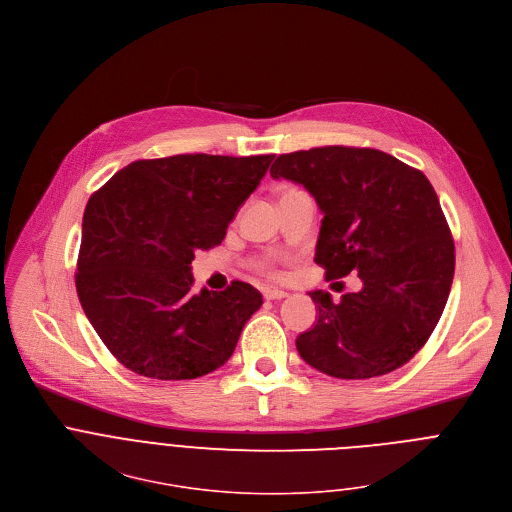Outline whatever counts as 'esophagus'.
Listing matches in <instances>:
<instances>
[{
	"label": "esophagus",
	"mask_w": 512,
	"mask_h": 512,
	"mask_svg": "<svg viewBox=\"0 0 512 512\" xmlns=\"http://www.w3.org/2000/svg\"><path fill=\"white\" fill-rule=\"evenodd\" d=\"M263 297L269 299V301L285 299V297H287V291H281V289H265V291H263Z\"/></svg>",
	"instance_id": "esophagus-1"
}]
</instances>
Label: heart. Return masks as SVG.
<instances>
[{
	"label": "heart",
	"mask_w": 512,
	"mask_h": 512,
	"mask_svg": "<svg viewBox=\"0 0 512 512\" xmlns=\"http://www.w3.org/2000/svg\"><path fill=\"white\" fill-rule=\"evenodd\" d=\"M255 269L269 275V277H277L279 275V269H277V263L273 257H261L255 261Z\"/></svg>",
	"instance_id": "b5f03b06"
}]
</instances>
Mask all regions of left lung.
<instances>
[{"mask_svg": "<svg viewBox=\"0 0 512 512\" xmlns=\"http://www.w3.org/2000/svg\"><path fill=\"white\" fill-rule=\"evenodd\" d=\"M273 179L303 185L323 213L315 263L325 279L358 273L339 303L311 291L315 325L295 339L315 370L366 380L410 362L434 331L454 277V241L420 170L376 148L321 146L277 156Z\"/></svg>", "mask_w": 512, "mask_h": 512, "instance_id": "8db88e82", "label": "left lung"}]
</instances>
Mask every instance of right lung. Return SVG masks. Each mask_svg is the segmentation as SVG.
I'll return each instance as SVG.
<instances>
[{"label":"right lung","instance_id":"obj_1","mask_svg":"<svg viewBox=\"0 0 512 512\" xmlns=\"http://www.w3.org/2000/svg\"><path fill=\"white\" fill-rule=\"evenodd\" d=\"M275 154L136 160L84 211L76 291L110 354L134 374L193 380L235 352L261 293L193 291L195 253L221 245Z\"/></svg>","mask_w":512,"mask_h":512}]
</instances>
